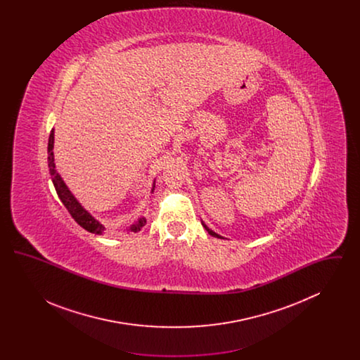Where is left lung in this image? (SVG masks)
I'll use <instances>...</instances> for the list:
<instances>
[{"label":"left lung","instance_id":"obj_1","mask_svg":"<svg viewBox=\"0 0 360 360\" xmlns=\"http://www.w3.org/2000/svg\"><path fill=\"white\" fill-rule=\"evenodd\" d=\"M202 225H204V226H205L206 231H207V232H209V233H210V235H212V236H214V238H220V239H221V236H220V235H217V233H214V232H213V231H212V229H209V228H207V226H206L205 224L202 223Z\"/></svg>","mask_w":360,"mask_h":360}]
</instances>
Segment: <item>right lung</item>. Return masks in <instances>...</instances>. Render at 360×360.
<instances>
[{
    "instance_id": "obj_1",
    "label": "right lung",
    "mask_w": 360,
    "mask_h": 360,
    "mask_svg": "<svg viewBox=\"0 0 360 360\" xmlns=\"http://www.w3.org/2000/svg\"><path fill=\"white\" fill-rule=\"evenodd\" d=\"M52 148H53V129H52L50 137H49V167H50V174H51L52 184H53L55 190L58 193V197L60 198L63 205L66 206V209L69 210L71 217L77 223L79 224L84 229H86L90 233L103 235V232H105V226L100 221H97L94 217H91V214H89L86 212L85 209L81 206V204L75 200V197L71 194V191L65 185L63 179L60 178V175L56 172L55 163H53ZM144 224H146V219L141 217L136 224L131 225V228L127 229V231L137 232V231H140L141 226H144Z\"/></svg>"
}]
</instances>
